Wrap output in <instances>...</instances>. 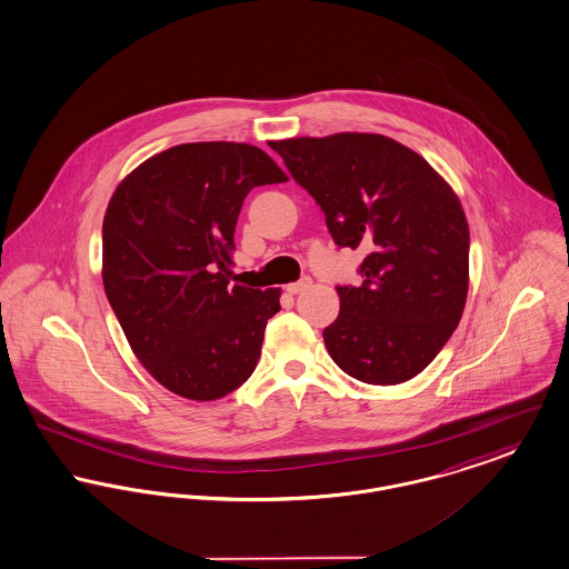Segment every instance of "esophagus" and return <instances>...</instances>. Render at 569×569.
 <instances>
[{"label":"esophagus","instance_id":"esophagus-1","mask_svg":"<svg viewBox=\"0 0 569 569\" xmlns=\"http://www.w3.org/2000/svg\"><path fill=\"white\" fill-rule=\"evenodd\" d=\"M311 277H302L301 281H297V283H290L286 290L290 292V295H301L305 290H309L311 288Z\"/></svg>","mask_w":569,"mask_h":569}]
</instances>
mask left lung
Here are the masks:
<instances>
[{
  "instance_id": "1",
  "label": "left lung",
  "mask_w": 569,
  "mask_h": 569,
  "mask_svg": "<svg viewBox=\"0 0 569 569\" xmlns=\"http://www.w3.org/2000/svg\"><path fill=\"white\" fill-rule=\"evenodd\" d=\"M320 203L339 247H361V286H339L325 346L368 385H400L435 361L468 295L467 217L415 150L376 133L292 137L272 146Z\"/></svg>"
}]
</instances>
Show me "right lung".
<instances>
[{"mask_svg": "<svg viewBox=\"0 0 569 569\" xmlns=\"http://www.w3.org/2000/svg\"><path fill=\"white\" fill-rule=\"evenodd\" d=\"M288 176L236 141L180 143L113 191L102 221V286L134 357L171 393L212 401L258 366L279 288L230 286L234 230L253 187Z\"/></svg>", "mask_w": 569, "mask_h": 569, "instance_id": "obj_1", "label": "right lung"}]
</instances>
